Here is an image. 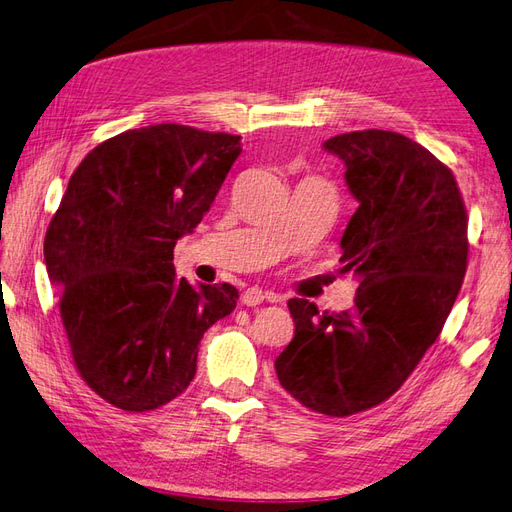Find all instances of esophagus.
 Returning <instances> with one entry per match:
<instances>
[{"mask_svg":"<svg viewBox=\"0 0 512 512\" xmlns=\"http://www.w3.org/2000/svg\"><path fill=\"white\" fill-rule=\"evenodd\" d=\"M266 299H268L270 303H281L283 296H279V294H275V292H264L261 288H248V290H244V294H242V303H244L246 307H255V305H259V303H264Z\"/></svg>","mask_w":512,"mask_h":512,"instance_id":"obj_1","label":"esophagus"}]
</instances>
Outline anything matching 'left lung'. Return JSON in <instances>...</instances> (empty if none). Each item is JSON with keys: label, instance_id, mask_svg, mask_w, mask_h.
I'll use <instances>...</instances> for the list:
<instances>
[{"label": "left lung", "instance_id": "obj_1", "mask_svg": "<svg viewBox=\"0 0 512 512\" xmlns=\"http://www.w3.org/2000/svg\"><path fill=\"white\" fill-rule=\"evenodd\" d=\"M360 202L342 268L360 281L351 312L290 299L294 338L277 377L305 408L349 417L386 401L436 342L467 272V209L445 163L390 130L327 139Z\"/></svg>", "mask_w": 512, "mask_h": 512}]
</instances>
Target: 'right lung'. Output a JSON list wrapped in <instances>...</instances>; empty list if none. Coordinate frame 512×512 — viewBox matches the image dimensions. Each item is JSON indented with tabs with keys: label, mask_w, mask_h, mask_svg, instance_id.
Listing matches in <instances>:
<instances>
[{
	"label": "right lung",
	"mask_w": 512,
	"mask_h": 512,
	"mask_svg": "<svg viewBox=\"0 0 512 512\" xmlns=\"http://www.w3.org/2000/svg\"><path fill=\"white\" fill-rule=\"evenodd\" d=\"M240 139L181 124L126 130L69 178L45 233L47 277L80 377L115 408L146 412L181 395L200 338L235 310L233 285L178 281L172 259L216 200Z\"/></svg>",
	"instance_id": "add662e5"
}]
</instances>
